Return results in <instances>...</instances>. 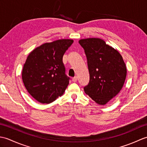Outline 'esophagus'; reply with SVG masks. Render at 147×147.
<instances>
[{"mask_svg":"<svg viewBox=\"0 0 147 147\" xmlns=\"http://www.w3.org/2000/svg\"><path fill=\"white\" fill-rule=\"evenodd\" d=\"M72 80H73V82H77V80H78V78H77V76H75V77L73 78H72Z\"/></svg>","mask_w":147,"mask_h":147,"instance_id":"34e87169","label":"esophagus"}]
</instances>
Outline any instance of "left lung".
<instances>
[{
    "label": "left lung",
    "mask_w": 147,
    "mask_h": 147,
    "mask_svg": "<svg viewBox=\"0 0 147 147\" xmlns=\"http://www.w3.org/2000/svg\"><path fill=\"white\" fill-rule=\"evenodd\" d=\"M79 43L85 51L90 73L84 90L93 100L104 105L123 88L127 73L125 63L119 52L100 38L82 39Z\"/></svg>",
    "instance_id": "8db88e82"
}]
</instances>
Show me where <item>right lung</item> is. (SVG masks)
Instances as JSON below:
<instances>
[{
    "instance_id": "obj_1",
    "label": "right lung",
    "mask_w": 147,
    "mask_h": 147,
    "mask_svg": "<svg viewBox=\"0 0 147 147\" xmlns=\"http://www.w3.org/2000/svg\"><path fill=\"white\" fill-rule=\"evenodd\" d=\"M73 43L61 39L43 43L28 56L22 79L30 94L42 104H50L63 95L70 78L66 76L62 57Z\"/></svg>"
}]
</instances>
